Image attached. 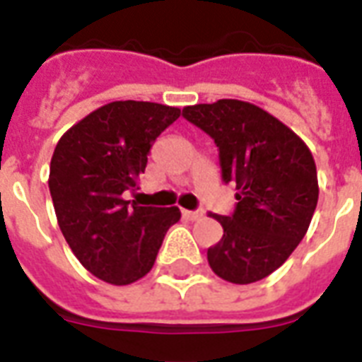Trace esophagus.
<instances>
[{
  "instance_id": "esophagus-1",
  "label": "esophagus",
  "mask_w": 362,
  "mask_h": 362,
  "mask_svg": "<svg viewBox=\"0 0 362 362\" xmlns=\"http://www.w3.org/2000/svg\"><path fill=\"white\" fill-rule=\"evenodd\" d=\"M183 216L187 217V219H191V221H198V219H202L204 211H200V210H197V211L183 210Z\"/></svg>"
}]
</instances>
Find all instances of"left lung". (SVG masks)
Instances as JSON below:
<instances>
[{"label": "left lung", "mask_w": 362, "mask_h": 362, "mask_svg": "<svg viewBox=\"0 0 362 362\" xmlns=\"http://www.w3.org/2000/svg\"><path fill=\"white\" fill-rule=\"evenodd\" d=\"M183 116L216 141L225 183H236L233 216L221 240L208 248L211 271L233 284L269 276L305 236L319 200L317 165L309 146L267 110L219 99L185 107Z\"/></svg>", "instance_id": "1"}]
</instances>
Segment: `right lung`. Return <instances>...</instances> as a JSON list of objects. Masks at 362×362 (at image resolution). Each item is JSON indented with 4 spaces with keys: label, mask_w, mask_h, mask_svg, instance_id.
<instances>
[{
    "label": "right lung",
    "mask_w": 362,
    "mask_h": 362,
    "mask_svg": "<svg viewBox=\"0 0 362 362\" xmlns=\"http://www.w3.org/2000/svg\"><path fill=\"white\" fill-rule=\"evenodd\" d=\"M177 107L114 100L62 135L49 168L57 221L83 267L100 281L126 286L152 269L165 233L181 211L124 200L145 173L146 154Z\"/></svg>",
    "instance_id": "add662e5"
}]
</instances>
